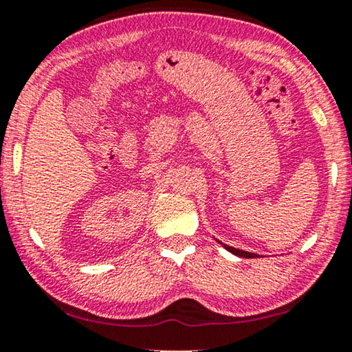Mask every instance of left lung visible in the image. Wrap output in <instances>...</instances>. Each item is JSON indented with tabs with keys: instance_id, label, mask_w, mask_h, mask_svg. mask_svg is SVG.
I'll return each mask as SVG.
<instances>
[{
	"instance_id": "left-lung-1",
	"label": "left lung",
	"mask_w": 352,
	"mask_h": 352,
	"mask_svg": "<svg viewBox=\"0 0 352 352\" xmlns=\"http://www.w3.org/2000/svg\"><path fill=\"white\" fill-rule=\"evenodd\" d=\"M226 250H229L230 253L237 254V256H242V258H254L256 254L254 253H250V252H243V250H239V248H234V247H229V245H224Z\"/></svg>"
}]
</instances>
